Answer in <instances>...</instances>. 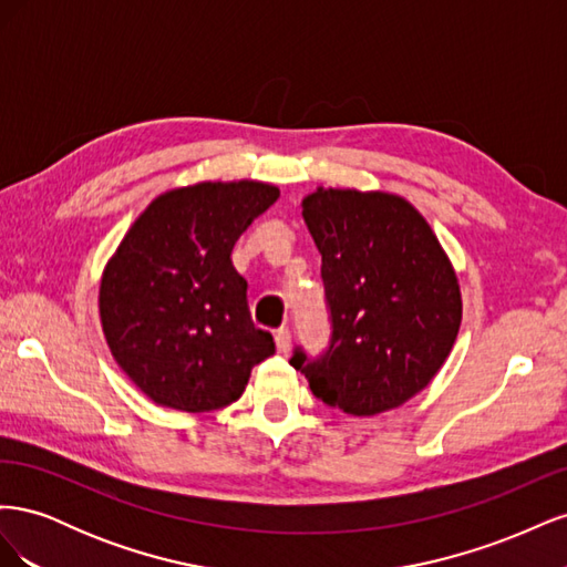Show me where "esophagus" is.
Segmentation results:
<instances>
[{"mask_svg":"<svg viewBox=\"0 0 567 567\" xmlns=\"http://www.w3.org/2000/svg\"><path fill=\"white\" fill-rule=\"evenodd\" d=\"M274 338H277V350L286 354L290 350V329H288V326H279V329L274 331Z\"/></svg>","mask_w":567,"mask_h":567,"instance_id":"1","label":"esophagus"}]
</instances>
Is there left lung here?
Instances as JSON below:
<instances>
[{
  "label": "left lung",
  "mask_w": 567,
  "mask_h": 567,
  "mask_svg": "<svg viewBox=\"0 0 567 567\" xmlns=\"http://www.w3.org/2000/svg\"><path fill=\"white\" fill-rule=\"evenodd\" d=\"M321 252L331 336L290 364L315 398L373 416L414 398L450 357L461 323L456 274L427 221L404 198L329 188L302 200Z\"/></svg>",
  "instance_id": "8db88e82"
}]
</instances>
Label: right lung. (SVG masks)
Returning <instances> with one entry per match:
<instances>
[{
    "mask_svg": "<svg viewBox=\"0 0 567 567\" xmlns=\"http://www.w3.org/2000/svg\"><path fill=\"white\" fill-rule=\"evenodd\" d=\"M279 188L203 182L153 200L120 244L99 290L109 348L134 385L203 414L241 398L250 371L277 352L257 329L231 250Z\"/></svg>",
    "mask_w": 567,
    "mask_h": 567,
    "instance_id": "obj_1",
    "label": "right lung"
}]
</instances>
